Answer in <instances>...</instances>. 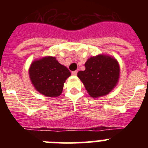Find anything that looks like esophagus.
<instances>
[{
    "label": "esophagus",
    "mask_w": 148,
    "mask_h": 148,
    "mask_svg": "<svg viewBox=\"0 0 148 148\" xmlns=\"http://www.w3.org/2000/svg\"><path fill=\"white\" fill-rule=\"evenodd\" d=\"M77 73H78V71H77V70H75V71L72 72V74H73V75H76Z\"/></svg>",
    "instance_id": "obj_1"
}]
</instances>
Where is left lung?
I'll return each mask as SVG.
<instances>
[{
    "instance_id": "left-lung-1",
    "label": "left lung",
    "mask_w": 148,
    "mask_h": 148,
    "mask_svg": "<svg viewBox=\"0 0 148 148\" xmlns=\"http://www.w3.org/2000/svg\"><path fill=\"white\" fill-rule=\"evenodd\" d=\"M85 70L79 71L78 77L93 98L109 93L119 77V65L115 58L108 56L91 57L85 63Z\"/></svg>"
}]
</instances>
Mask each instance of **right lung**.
I'll return each instance as SVG.
<instances>
[{"instance_id":"right-lung-1","label":"right lung","mask_w":148,"mask_h":148,"mask_svg":"<svg viewBox=\"0 0 148 148\" xmlns=\"http://www.w3.org/2000/svg\"><path fill=\"white\" fill-rule=\"evenodd\" d=\"M30 80L40 93L56 97L62 92L64 83L71 73L55 57H45L35 61L29 70Z\"/></svg>"}]
</instances>
